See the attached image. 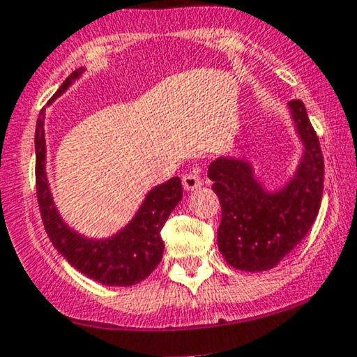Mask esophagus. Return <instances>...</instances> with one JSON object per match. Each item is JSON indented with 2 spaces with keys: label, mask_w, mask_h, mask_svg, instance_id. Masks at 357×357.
Listing matches in <instances>:
<instances>
[{
  "label": "esophagus",
  "mask_w": 357,
  "mask_h": 357,
  "mask_svg": "<svg viewBox=\"0 0 357 357\" xmlns=\"http://www.w3.org/2000/svg\"><path fill=\"white\" fill-rule=\"evenodd\" d=\"M200 186H202V179H200L197 172H188V174L183 176V188L186 192H193V190L200 188Z\"/></svg>",
  "instance_id": "esophagus-1"
}]
</instances>
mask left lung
<instances>
[{"instance_id":"1","label":"left lung","mask_w":357,"mask_h":357,"mask_svg":"<svg viewBox=\"0 0 357 357\" xmlns=\"http://www.w3.org/2000/svg\"><path fill=\"white\" fill-rule=\"evenodd\" d=\"M288 109L302 155L284 185L266 188L245 157L221 155L209 165L221 204L218 249L237 271L274 268L309 234L319 213L324 179L319 139L302 101L288 102Z\"/></svg>"}]
</instances>
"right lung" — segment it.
Listing matches in <instances>:
<instances>
[{"label":"right lung","mask_w":357,"mask_h":357,"mask_svg":"<svg viewBox=\"0 0 357 357\" xmlns=\"http://www.w3.org/2000/svg\"><path fill=\"white\" fill-rule=\"evenodd\" d=\"M85 68L73 71L64 79L50 105L69 86L82 78ZM36 150V193L41 220L48 238L59 255L76 271L105 286H134L144 281L164 255L160 230L165 220L183 199L178 176L153 186L141 202L132 220L108 237H86L62 220L47 178V143H45V109H41L34 132Z\"/></svg>","instance_id":"1"}]
</instances>
